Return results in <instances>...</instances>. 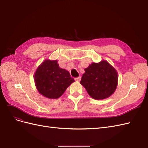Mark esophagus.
<instances>
[{
    "label": "esophagus",
    "instance_id": "34e87169",
    "mask_svg": "<svg viewBox=\"0 0 148 148\" xmlns=\"http://www.w3.org/2000/svg\"><path fill=\"white\" fill-rule=\"evenodd\" d=\"M81 76H79L78 77H75V81H81Z\"/></svg>",
    "mask_w": 148,
    "mask_h": 148
}]
</instances>
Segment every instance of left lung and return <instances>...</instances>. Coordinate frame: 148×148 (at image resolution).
Here are the masks:
<instances>
[{"mask_svg":"<svg viewBox=\"0 0 148 148\" xmlns=\"http://www.w3.org/2000/svg\"><path fill=\"white\" fill-rule=\"evenodd\" d=\"M84 71L80 83L91 98L103 99L115 92L118 84V73L107 61L92 63Z\"/></svg>","mask_w":148,"mask_h":148,"instance_id":"1","label":"left lung"}]
</instances>
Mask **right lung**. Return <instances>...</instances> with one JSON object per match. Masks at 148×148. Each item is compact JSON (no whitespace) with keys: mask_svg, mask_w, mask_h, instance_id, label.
I'll list each match as a JSON object with an SVG mask.
<instances>
[{"mask_svg":"<svg viewBox=\"0 0 148 148\" xmlns=\"http://www.w3.org/2000/svg\"><path fill=\"white\" fill-rule=\"evenodd\" d=\"M57 60L46 59L37 67L34 80L37 90L43 97L57 99L74 82L69 71L59 67Z\"/></svg>","mask_w":148,"mask_h":148,"instance_id":"obj_1","label":"right lung"}]
</instances>
